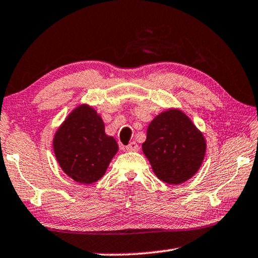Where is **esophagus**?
Here are the masks:
<instances>
[{
  "instance_id": "esophagus-1",
  "label": "esophagus",
  "mask_w": 258,
  "mask_h": 258,
  "mask_svg": "<svg viewBox=\"0 0 258 258\" xmlns=\"http://www.w3.org/2000/svg\"><path fill=\"white\" fill-rule=\"evenodd\" d=\"M126 150L127 151H138L139 150V146L136 141L130 142V144L126 146Z\"/></svg>"
}]
</instances>
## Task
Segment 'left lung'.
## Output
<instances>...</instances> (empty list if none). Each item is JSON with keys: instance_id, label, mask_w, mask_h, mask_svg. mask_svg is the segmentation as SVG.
Segmentation results:
<instances>
[{"instance_id": "left-lung-1", "label": "left lung", "mask_w": 258, "mask_h": 258, "mask_svg": "<svg viewBox=\"0 0 258 258\" xmlns=\"http://www.w3.org/2000/svg\"><path fill=\"white\" fill-rule=\"evenodd\" d=\"M142 150L159 180L178 185L198 172L206 141L185 113L167 110L149 124Z\"/></svg>"}]
</instances>
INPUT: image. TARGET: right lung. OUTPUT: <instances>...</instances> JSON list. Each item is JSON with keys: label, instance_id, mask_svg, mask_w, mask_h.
I'll list each match as a JSON object with an SVG mask.
<instances>
[{"label": "right lung", "instance_id": "right-lung-1", "mask_svg": "<svg viewBox=\"0 0 258 258\" xmlns=\"http://www.w3.org/2000/svg\"><path fill=\"white\" fill-rule=\"evenodd\" d=\"M117 150L116 140L104 133L103 120L88 105L73 110L54 138L57 162L80 183H92L103 177Z\"/></svg>", "mask_w": 258, "mask_h": 258}]
</instances>
